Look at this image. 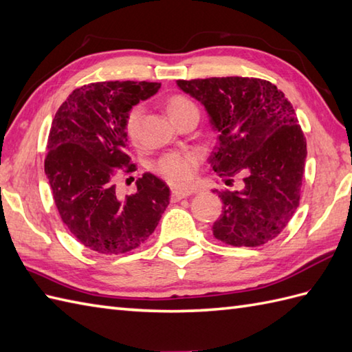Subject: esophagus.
<instances>
[{"instance_id": "34e87169", "label": "esophagus", "mask_w": 352, "mask_h": 352, "mask_svg": "<svg viewBox=\"0 0 352 352\" xmlns=\"http://www.w3.org/2000/svg\"><path fill=\"white\" fill-rule=\"evenodd\" d=\"M188 195H191V191H184V190H171V201H179L182 199H186Z\"/></svg>"}]
</instances>
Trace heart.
Segmentation results:
<instances>
[{"instance_id":"b5f03b06","label":"heart","mask_w":352,"mask_h":352,"mask_svg":"<svg viewBox=\"0 0 352 352\" xmlns=\"http://www.w3.org/2000/svg\"><path fill=\"white\" fill-rule=\"evenodd\" d=\"M167 113L170 115L171 121L186 113L190 110H197L194 102L185 96H171L166 101ZM143 119V106H133L125 116V131L131 140L139 139L140 125ZM200 155L194 151H182V152H171L162 158H160L155 164V170L158 173L176 186H188L191 185L197 168H199Z\"/></svg>"}]
</instances>
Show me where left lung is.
<instances>
[{
  "instance_id": "8db88e82",
  "label": "left lung",
  "mask_w": 352,
  "mask_h": 352,
  "mask_svg": "<svg viewBox=\"0 0 352 352\" xmlns=\"http://www.w3.org/2000/svg\"><path fill=\"white\" fill-rule=\"evenodd\" d=\"M208 110L219 143L210 166L239 190L217 191L222 215L212 227L231 246H260L280 234L297 210L306 139L293 104L275 85L254 77L177 80Z\"/></svg>"
}]
</instances>
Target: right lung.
<instances>
[{
    "mask_svg": "<svg viewBox=\"0 0 352 352\" xmlns=\"http://www.w3.org/2000/svg\"><path fill=\"white\" fill-rule=\"evenodd\" d=\"M157 82H98L74 89L50 126L45 173L65 227L83 246L118 255L139 248L157 228L170 190L152 173L119 197L113 175L128 167L125 116L157 94Z\"/></svg>",
    "mask_w": 352,
    "mask_h": 352,
    "instance_id": "right-lung-1",
    "label": "right lung"
}]
</instances>
